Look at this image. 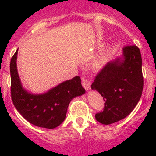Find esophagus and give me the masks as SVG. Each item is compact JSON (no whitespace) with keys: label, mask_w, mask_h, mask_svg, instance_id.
Wrapping results in <instances>:
<instances>
[{"label":"esophagus","mask_w":156,"mask_h":156,"mask_svg":"<svg viewBox=\"0 0 156 156\" xmlns=\"http://www.w3.org/2000/svg\"><path fill=\"white\" fill-rule=\"evenodd\" d=\"M82 84H83V87L85 88L87 90H90V82L88 81L87 78H82Z\"/></svg>","instance_id":"1"}]
</instances>
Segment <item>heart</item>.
<instances>
[{
    "mask_svg": "<svg viewBox=\"0 0 156 156\" xmlns=\"http://www.w3.org/2000/svg\"><path fill=\"white\" fill-rule=\"evenodd\" d=\"M107 61H108V56L106 55H103V56L98 57V59L95 61V64L98 67H103L107 63Z\"/></svg>",
    "mask_w": 156,
    "mask_h": 156,
    "instance_id": "obj_1",
    "label": "heart"
}]
</instances>
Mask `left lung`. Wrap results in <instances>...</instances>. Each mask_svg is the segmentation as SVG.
Segmentation results:
<instances>
[{"label": "left lung", "mask_w": 156, "mask_h": 156, "mask_svg": "<svg viewBox=\"0 0 156 156\" xmlns=\"http://www.w3.org/2000/svg\"><path fill=\"white\" fill-rule=\"evenodd\" d=\"M123 52L109 61L91 85L104 99V111L95 114L100 123L110 125L133 111L143 89L142 56L137 46H126Z\"/></svg>", "instance_id": "left-lung-1"}]
</instances>
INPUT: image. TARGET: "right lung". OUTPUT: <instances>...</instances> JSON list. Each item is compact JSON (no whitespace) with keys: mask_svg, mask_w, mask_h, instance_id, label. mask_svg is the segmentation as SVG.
<instances>
[{"mask_svg":"<svg viewBox=\"0 0 156 156\" xmlns=\"http://www.w3.org/2000/svg\"><path fill=\"white\" fill-rule=\"evenodd\" d=\"M18 50L10 61L11 97L13 105L19 113L34 126L56 128L65 121L71 100L85 94L80 77L76 76L70 80L65 81L46 92H30L23 87L18 75Z\"/></svg>","mask_w":156,"mask_h":156,"instance_id":"obj_1","label":"right lung"}]
</instances>
